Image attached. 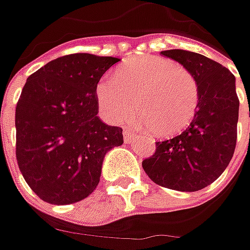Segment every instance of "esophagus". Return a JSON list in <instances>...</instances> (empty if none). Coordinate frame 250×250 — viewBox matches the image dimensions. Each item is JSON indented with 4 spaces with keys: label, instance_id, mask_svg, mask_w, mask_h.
<instances>
[{
    "label": "esophagus",
    "instance_id": "esophagus-1",
    "mask_svg": "<svg viewBox=\"0 0 250 250\" xmlns=\"http://www.w3.org/2000/svg\"><path fill=\"white\" fill-rule=\"evenodd\" d=\"M124 138H125V142H129L135 138V133L130 129H124Z\"/></svg>",
    "mask_w": 250,
    "mask_h": 250
}]
</instances>
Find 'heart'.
Instances as JSON below:
<instances>
[{
    "mask_svg": "<svg viewBox=\"0 0 250 250\" xmlns=\"http://www.w3.org/2000/svg\"><path fill=\"white\" fill-rule=\"evenodd\" d=\"M103 115L122 121L132 108L130 122L157 136H172L192 122L199 104V87L188 69L161 57L130 60L96 86Z\"/></svg>",
    "mask_w": 250,
    "mask_h": 250,
    "instance_id": "b5f03b06",
    "label": "heart"
}]
</instances>
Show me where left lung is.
<instances>
[{
	"mask_svg": "<svg viewBox=\"0 0 250 250\" xmlns=\"http://www.w3.org/2000/svg\"><path fill=\"white\" fill-rule=\"evenodd\" d=\"M161 54L192 73L199 87V104L187 129L156 142V153L142 166L160 187L196 192L213 184L234 156L239 114L235 76L202 54L185 50Z\"/></svg>",
	"mask_w": 250,
	"mask_h": 250,
	"instance_id": "obj_1",
	"label": "left lung"
}]
</instances>
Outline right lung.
Instances as JSON below:
<instances>
[{
	"instance_id": "1",
	"label": "right lung",
	"mask_w": 250,
	"mask_h": 250,
	"mask_svg": "<svg viewBox=\"0 0 250 250\" xmlns=\"http://www.w3.org/2000/svg\"><path fill=\"white\" fill-rule=\"evenodd\" d=\"M114 57L71 54L45 63L24 83L16 104V160L27 185L51 205L87 197L122 129L97 117L96 86Z\"/></svg>"
}]
</instances>
